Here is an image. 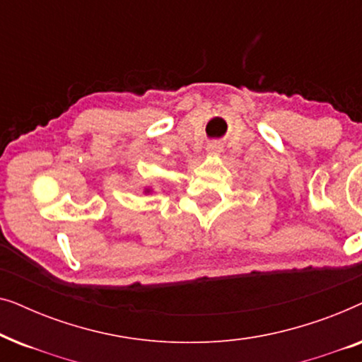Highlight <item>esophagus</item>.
<instances>
[{
    "label": "esophagus",
    "mask_w": 362,
    "mask_h": 362,
    "mask_svg": "<svg viewBox=\"0 0 362 362\" xmlns=\"http://www.w3.org/2000/svg\"><path fill=\"white\" fill-rule=\"evenodd\" d=\"M207 155H219V153L222 151V146L219 145V143H209L206 148Z\"/></svg>",
    "instance_id": "esophagus-1"
}]
</instances>
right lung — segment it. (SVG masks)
<instances>
[{
	"label": "right lung",
	"instance_id": "add662e5",
	"mask_svg": "<svg viewBox=\"0 0 362 362\" xmlns=\"http://www.w3.org/2000/svg\"><path fill=\"white\" fill-rule=\"evenodd\" d=\"M145 192H146V194H148V192H151L150 187H145Z\"/></svg>",
	"mask_w": 362,
	"mask_h": 362
}]
</instances>
